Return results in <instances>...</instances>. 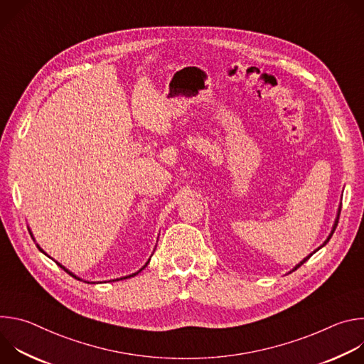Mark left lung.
I'll use <instances>...</instances> for the list:
<instances>
[{
	"instance_id": "1",
	"label": "left lung",
	"mask_w": 364,
	"mask_h": 364,
	"mask_svg": "<svg viewBox=\"0 0 364 364\" xmlns=\"http://www.w3.org/2000/svg\"><path fill=\"white\" fill-rule=\"evenodd\" d=\"M338 218H340V210H338V216H337V220H336V223H334V228H333V230H331V233H330V236H328V239H327V240H326V242H324V245H326V243H327V242H328V240H330V239H331V236H333V233H334V230H336V228H337V225H338ZM324 245H323V246H324ZM320 247H321V246H320ZM320 247H318V249H320ZM318 249H317V250H318ZM311 256H313V253H311V255H309V256H306V257H305V259H304V261H302V262H299V264H298V265H296V267H295V269H298V268H299V267H301V265H302V264H305V262H306V261H308V259H309V257H311ZM295 269H294V271H295Z\"/></svg>"
}]
</instances>
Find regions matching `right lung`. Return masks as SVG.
<instances>
[{
    "instance_id": "right-lung-1",
    "label": "right lung",
    "mask_w": 364,
    "mask_h": 364,
    "mask_svg": "<svg viewBox=\"0 0 364 364\" xmlns=\"http://www.w3.org/2000/svg\"><path fill=\"white\" fill-rule=\"evenodd\" d=\"M40 250H41V249H40ZM59 265H60V264H59ZM145 267H146V265H145ZM145 267H144V268H145ZM60 268H62V269H65V271H66V272H68V274H69V275H72V277H73V278H76V279H79V278H77V277H75V275H73V274H70V272H69V271H68V269H66V268H63V267H62V265H60ZM136 274H138V272H136ZM136 274H132V275H129V277H125V279H127V278H131V277H135V275H136Z\"/></svg>"
}]
</instances>
